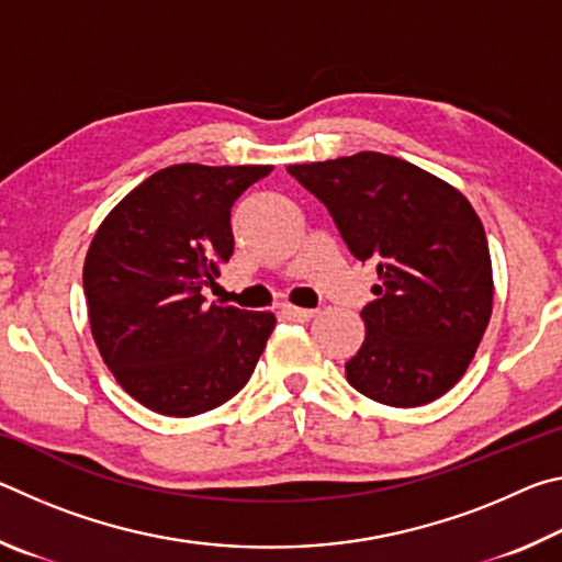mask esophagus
<instances>
[{"label":"esophagus","instance_id":"1","mask_svg":"<svg viewBox=\"0 0 562 562\" xmlns=\"http://www.w3.org/2000/svg\"><path fill=\"white\" fill-rule=\"evenodd\" d=\"M284 315H288L292 322H310L312 317H315V310L292 307V304H288V307H284Z\"/></svg>","mask_w":562,"mask_h":562}]
</instances>
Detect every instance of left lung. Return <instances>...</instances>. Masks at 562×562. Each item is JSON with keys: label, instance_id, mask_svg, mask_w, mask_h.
<instances>
[{"label": "left lung", "instance_id": "left-lung-1", "mask_svg": "<svg viewBox=\"0 0 562 562\" xmlns=\"http://www.w3.org/2000/svg\"><path fill=\"white\" fill-rule=\"evenodd\" d=\"M359 262H376L367 337L345 364L359 394L422 406L463 376L491 319L488 240L459 190L396 156L361 150L288 166Z\"/></svg>", "mask_w": 562, "mask_h": 562}]
</instances>
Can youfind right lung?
Segmentation results:
<instances>
[{"label": "right lung", "instance_id": "right-lung-1", "mask_svg": "<svg viewBox=\"0 0 562 562\" xmlns=\"http://www.w3.org/2000/svg\"><path fill=\"white\" fill-rule=\"evenodd\" d=\"M272 166L178 164L113 207L93 235L83 292L106 367L150 412L195 416L247 384L272 312L207 304L233 255L231 211Z\"/></svg>", "mask_w": 562, "mask_h": 562}]
</instances>
